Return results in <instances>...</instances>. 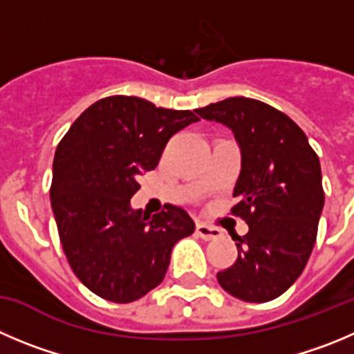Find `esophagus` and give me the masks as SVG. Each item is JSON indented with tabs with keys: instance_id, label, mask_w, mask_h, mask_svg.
Returning <instances> with one entry per match:
<instances>
[{
	"instance_id": "obj_1",
	"label": "esophagus",
	"mask_w": 354,
	"mask_h": 354,
	"mask_svg": "<svg viewBox=\"0 0 354 354\" xmlns=\"http://www.w3.org/2000/svg\"><path fill=\"white\" fill-rule=\"evenodd\" d=\"M196 232H197V236L203 237L204 241L218 239V237L222 236V230L216 229V227H213V225H207V223H204V222H197Z\"/></svg>"
}]
</instances>
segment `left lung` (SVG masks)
I'll use <instances>...</instances> for the list:
<instances>
[{
    "label": "left lung",
    "mask_w": 354,
    "mask_h": 354,
    "mask_svg": "<svg viewBox=\"0 0 354 354\" xmlns=\"http://www.w3.org/2000/svg\"><path fill=\"white\" fill-rule=\"evenodd\" d=\"M196 113L229 127L241 148L232 213L250 230L232 237L237 260L218 283L244 302H269L297 281L315 248L325 204L319 158L292 118L257 99L229 97Z\"/></svg>",
    "instance_id": "obj_1"
}]
</instances>
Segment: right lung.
Instances as JSON below:
<instances>
[{"label": "right lung", "mask_w": 354, "mask_h": 354, "mask_svg": "<svg viewBox=\"0 0 354 354\" xmlns=\"http://www.w3.org/2000/svg\"><path fill=\"white\" fill-rule=\"evenodd\" d=\"M199 120L134 95L99 99L73 122L54 157L50 203L62 250L91 292L129 304L158 286L173 246L196 230L183 207L132 209L138 178L157 167L173 134Z\"/></svg>", "instance_id": "right-lung-1"}]
</instances>
